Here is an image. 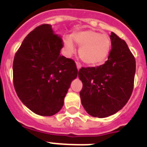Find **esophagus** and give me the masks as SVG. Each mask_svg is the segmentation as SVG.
Returning <instances> with one entry per match:
<instances>
[{
	"label": "esophagus",
	"instance_id": "esophagus-1",
	"mask_svg": "<svg viewBox=\"0 0 147 147\" xmlns=\"http://www.w3.org/2000/svg\"><path fill=\"white\" fill-rule=\"evenodd\" d=\"M76 65H77V68H78V69L79 70V69H81V67H82V64L79 62H76Z\"/></svg>",
	"mask_w": 147,
	"mask_h": 147
}]
</instances>
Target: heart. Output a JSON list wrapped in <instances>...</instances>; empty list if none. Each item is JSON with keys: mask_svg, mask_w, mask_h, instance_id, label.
Listing matches in <instances>:
<instances>
[{"mask_svg": "<svg viewBox=\"0 0 147 147\" xmlns=\"http://www.w3.org/2000/svg\"><path fill=\"white\" fill-rule=\"evenodd\" d=\"M80 46L79 56L85 64L97 65L108 59L111 51V38L106 34H100L93 29H85L73 32L70 38L65 36L63 43L66 51H74L73 42Z\"/></svg>", "mask_w": 147, "mask_h": 147, "instance_id": "heart-1", "label": "heart"}]
</instances>
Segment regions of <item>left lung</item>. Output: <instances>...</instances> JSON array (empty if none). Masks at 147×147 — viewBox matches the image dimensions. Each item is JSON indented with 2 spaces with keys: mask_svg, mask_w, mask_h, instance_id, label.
<instances>
[{
  "mask_svg": "<svg viewBox=\"0 0 147 147\" xmlns=\"http://www.w3.org/2000/svg\"><path fill=\"white\" fill-rule=\"evenodd\" d=\"M112 49L105 64L82 67L78 77L83 86L82 104L89 115L105 118L115 114L131 96L135 74V59L127 43L112 32Z\"/></svg>",
  "mask_w": 147,
  "mask_h": 147,
  "instance_id": "left-lung-1",
  "label": "left lung"
}]
</instances>
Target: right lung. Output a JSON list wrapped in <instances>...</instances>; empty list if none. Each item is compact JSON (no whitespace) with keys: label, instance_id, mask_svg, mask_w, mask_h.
<instances>
[{"label":"right lung","instance_id":"obj_1","mask_svg":"<svg viewBox=\"0 0 147 147\" xmlns=\"http://www.w3.org/2000/svg\"><path fill=\"white\" fill-rule=\"evenodd\" d=\"M62 37L47 24L27 35L13 60V85L24 105L35 114L51 116L62 109L71 82L78 76L75 62L60 55Z\"/></svg>","mask_w":147,"mask_h":147}]
</instances>
